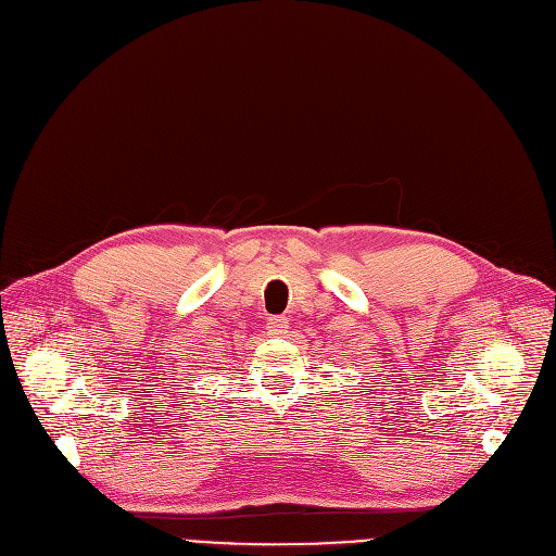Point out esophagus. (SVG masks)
Masks as SVG:
<instances>
[{"mask_svg":"<svg viewBox=\"0 0 556 556\" xmlns=\"http://www.w3.org/2000/svg\"><path fill=\"white\" fill-rule=\"evenodd\" d=\"M265 330H267V334H273V337H283L286 332H289V318H283V316L267 318Z\"/></svg>","mask_w":556,"mask_h":556,"instance_id":"esophagus-1","label":"esophagus"}]
</instances>
